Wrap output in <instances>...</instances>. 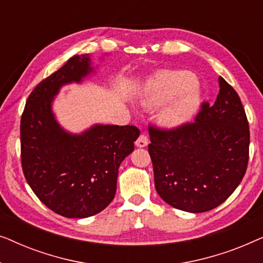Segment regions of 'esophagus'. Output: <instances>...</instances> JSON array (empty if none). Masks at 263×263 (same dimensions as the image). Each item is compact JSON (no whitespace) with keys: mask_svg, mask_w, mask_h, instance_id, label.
Segmentation results:
<instances>
[{"mask_svg":"<svg viewBox=\"0 0 263 263\" xmlns=\"http://www.w3.org/2000/svg\"><path fill=\"white\" fill-rule=\"evenodd\" d=\"M148 142H149V140H148V138H147V135L141 134L138 138V140H136L135 145L138 147H146L147 145H148Z\"/></svg>","mask_w":263,"mask_h":263,"instance_id":"1","label":"esophagus"}]
</instances>
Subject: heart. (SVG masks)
Listing matches in <instances>:
<instances>
[{"label": "heart", "mask_w": 263, "mask_h": 263, "mask_svg": "<svg viewBox=\"0 0 263 263\" xmlns=\"http://www.w3.org/2000/svg\"><path fill=\"white\" fill-rule=\"evenodd\" d=\"M176 98L160 116L166 128H177L188 122L199 106L201 95L196 78L185 70H160L149 79L141 102L147 107L163 105Z\"/></svg>", "instance_id": "1"}]
</instances>
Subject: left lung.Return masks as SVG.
<instances>
[{"mask_svg":"<svg viewBox=\"0 0 263 263\" xmlns=\"http://www.w3.org/2000/svg\"><path fill=\"white\" fill-rule=\"evenodd\" d=\"M214 105L177 128L149 127L154 185L177 210L202 213L221 204L246 175L250 133L239 96L221 77Z\"/></svg>","mask_w":263,"mask_h":263,"instance_id":"left-lung-1","label":"left lung"}]
</instances>
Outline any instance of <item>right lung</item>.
Wrapping results in <instances>:
<instances>
[{"label":"right lung","instance_id":"right-lung-1","mask_svg":"<svg viewBox=\"0 0 263 263\" xmlns=\"http://www.w3.org/2000/svg\"><path fill=\"white\" fill-rule=\"evenodd\" d=\"M92 71L88 53L73 56L35 86L21 116L25 178L46 207L66 218H88L109 206L118 167L140 135L134 125L95 124L71 134L59 124L51 107L55 96Z\"/></svg>","mask_w":263,"mask_h":263}]
</instances>
